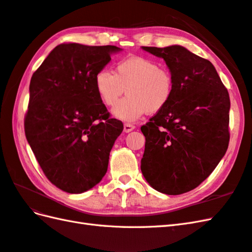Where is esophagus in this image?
<instances>
[{
  "mask_svg": "<svg viewBox=\"0 0 252 252\" xmlns=\"http://www.w3.org/2000/svg\"><path fill=\"white\" fill-rule=\"evenodd\" d=\"M134 128H136V127H134L133 125L128 124V123H126V124H124V132H126V133L130 132V131H132L134 129Z\"/></svg>",
  "mask_w": 252,
  "mask_h": 252,
  "instance_id": "34e87169",
  "label": "esophagus"
}]
</instances>
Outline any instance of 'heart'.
<instances>
[{"instance_id":"1","label":"heart","mask_w":252,"mask_h":252,"mask_svg":"<svg viewBox=\"0 0 252 252\" xmlns=\"http://www.w3.org/2000/svg\"><path fill=\"white\" fill-rule=\"evenodd\" d=\"M95 88L108 107L114 106L126 90L128 96L116 103L112 115L123 122H134L146 112L156 113L168 105L173 94V78L156 61L131 57L116 64L115 73L98 71Z\"/></svg>"}]
</instances>
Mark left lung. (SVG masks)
Instances as JSON below:
<instances>
[{
    "mask_svg": "<svg viewBox=\"0 0 252 252\" xmlns=\"http://www.w3.org/2000/svg\"><path fill=\"white\" fill-rule=\"evenodd\" d=\"M173 78L169 103L141 127V171L159 192L182 194L206 180L228 150L230 97L214 65L179 45L142 47Z\"/></svg>",
    "mask_w": 252,
    "mask_h": 252,
    "instance_id": "obj_1",
    "label": "left lung"
}]
</instances>
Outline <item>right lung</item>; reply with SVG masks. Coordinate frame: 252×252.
<instances>
[{"instance_id":"add662e5","label":"right lung","mask_w":252,"mask_h":252,"mask_svg":"<svg viewBox=\"0 0 252 252\" xmlns=\"http://www.w3.org/2000/svg\"><path fill=\"white\" fill-rule=\"evenodd\" d=\"M121 50L59 45L31 79L26 137L47 179L63 191L82 193L107 172L110 152L124 127L110 119L95 77Z\"/></svg>"}]
</instances>
